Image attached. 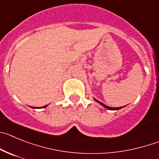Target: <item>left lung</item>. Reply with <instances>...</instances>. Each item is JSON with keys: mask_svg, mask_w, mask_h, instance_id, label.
Instances as JSON below:
<instances>
[{"mask_svg": "<svg viewBox=\"0 0 159 159\" xmlns=\"http://www.w3.org/2000/svg\"><path fill=\"white\" fill-rule=\"evenodd\" d=\"M94 99L95 100V101L97 102L100 103V105H102V106H104V107H105V108H106V109H108V110H120V109L123 108V106H121V107H116V108H113V107H110V106H106V105L103 104L102 102H99V101H98V100L95 99V98H94Z\"/></svg>", "mask_w": 159, "mask_h": 159, "instance_id": "8db88e82", "label": "left lung"}]
</instances>
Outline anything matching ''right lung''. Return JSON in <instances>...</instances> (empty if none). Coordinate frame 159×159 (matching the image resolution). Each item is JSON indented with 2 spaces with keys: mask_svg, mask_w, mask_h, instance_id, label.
Listing matches in <instances>:
<instances>
[{
  "mask_svg": "<svg viewBox=\"0 0 159 159\" xmlns=\"http://www.w3.org/2000/svg\"><path fill=\"white\" fill-rule=\"evenodd\" d=\"M46 106H43V108H46ZM31 108H34V109H36V107H31Z\"/></svg>",
  "mask_w": 159,
  "mask_h": 159,
  "instance_id": "1",
  "label": "right lung"
}]
</instances>
